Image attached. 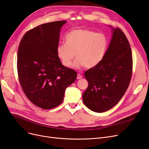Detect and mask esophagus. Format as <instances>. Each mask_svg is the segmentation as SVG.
Masks as SVG:
<instances>
[{"label": "esophagus", "mask_w": 149, "mask_h": 149, "mask_svg": "<svg viewBox=\"0 0 149 149\" xmlns=\"http://www.w3.org/2000/svg\"><path fill=\"white\" fill-rule=\"evenodd\" d=\"M82 77H83V76H82V75H81L80 74H77V79H81Z\"/></svg>", "instance_id": "esophagus-1"}]
</instances>
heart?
I'll return each instance as SVG.
<instances>
[{"mask_svg": "<svg viewBox=\"0 0 149 149\" xmlns=\"http://www.w3.org/2000/svg\"><path fill=\"white\" fill-rule=\"evenodd\" d=\"M109 45L107 36L103 33L86 29H75L69 32L65 37V43L56 48L57 56L62 64L69 68L75 56L77 60L76 68L84 65L93 68L100 64L105 56Z\"/></svg>", "mask_w": 149, "mask_h": 149, "instance_id": "heart-1", "label": "heart"}]
</instances>
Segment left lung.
<instances>
[{
	"instance_id": "obj_1",
	"label": "left lung",
	"mask_w": 149,
	"mask_h": 149,
	"mask_svg": "<svg viewBox=\"0 0 149 149\" xmlns=\"http://www.w3.org/2000/svg\"><path fill=\"white\" fill-rule=\"evenodd\" d=\"M112 37L105 56L96 67L85 72L88 86L83 94L85 105L92 111H107L120 101L130 85L133 58L130 43L120 28Z\"/></svg>"
}]
</instances>
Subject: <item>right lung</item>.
<instances>
[{
    "label": "right lung",
    "instance_id": "1",
    "mask_svg": "<svg viewBox=\"0 0 149 149\" xmlns=\"http://www.w3.org/2000/svg\"><path fill=\"white\" fill-rule=\"evenodd\" d=\"M66 21L42 24L27 31L18 47L17 70L20 85L29 100L51 109L63 101L76 72L64 66L57 56L60 31Z\"/></svg>",
    "mask_w": 149,
    "mask_h": 149
}]
</instances>
